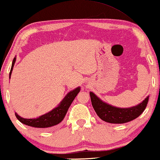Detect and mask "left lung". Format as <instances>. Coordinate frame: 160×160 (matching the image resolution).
Segmentation results:
<instances>
[{
	"label": "left lung",
	"mask_w": 160,
	"mask_h": 160,
	"mask_svg": "<svg viewBox=\"0 0 160 160\" xmlns=\"http://www.w3.org/2000/svg\"><path fill=\"white\" fill-rule=\"evenodd\" d=\"M92 107L101 120L111 124H124L134 120L143 112L147 107L149 96L142 103L128 107L120 108L103 101L92 92H89Z\"/></svg>",
	"instance_id": "8db88e82"
}]
</instances>
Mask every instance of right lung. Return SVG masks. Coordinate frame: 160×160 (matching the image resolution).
<instances>
[{
    "instance_id": "right-lung-1",
    "label": "right lung",
    "mask_w": 160,
    "mask_h": 160,
    "mask_svg": "<svg viewBox=\"0 0 160 160\" xmlns=\"http://www.w3.org/2000/svg\"><path fill=\"white\" fill-rule=\"evenodd\" d=\"M15 60H16V57H15L12 60L10 72H9V79L11 78V74H12ZM80 91V86L70 91L65 96L64 98L62 100L60 103L57 105V107H56L55 108H53L52 110L38 117V118H24L21 117L20 115H18L16 112H15V116H16L17 119H18L19 122H22V124L25 125H28V126L36 128H51V127L59 124L64 119L65 115H66L67 112L68 110V108L70 107L73 101H74Z\"/></svg>"
}]
</instances>
